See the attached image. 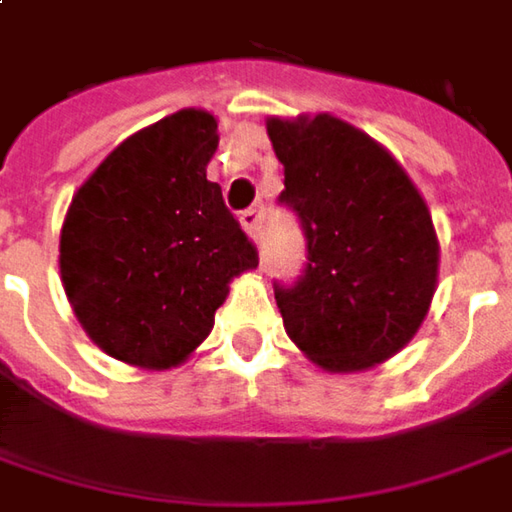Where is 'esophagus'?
<instances>
[{"instance_id": "obj_1", "label": "esophagus", "mask_w": 512, "mask_h": 512, "mask_svg": "<svg viewBox=\"0 0 512 512\" xmlns=\"http://www.w3.org/2000/svg\"><path fill=\"white\" fill-rule=\"evenodd\" d=\"M260 221H263V212H260V209H246V212L240 215V226H243V232L252 240L260 238Z\"/></svg>"}]
</instances>
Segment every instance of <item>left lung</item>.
I'll return each instance as SVG.
<instances>
[{"label": "left lung", "mask_w": 512, "mask_h": 512, "mask_svg": "<svg viewBox=\"0 0 512 512\" xmlns=\"http://www.w3.org/2000/svg\"><path fill=\"white\" fill-rule=\"evenodd\" d=\"M309 263L274 286L283 326L331 374L368 371L414 340L439 277L428 203L397 158L337 115L266 121Z\"/></svg>", "instance_id": "1"}]
</instances>
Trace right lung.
Wrapping results in <instances>:
<instances>
[{
    "mask_svg": "<svg viewBox=\"0 0 512 512\" xmlns=\"http://www.w3.org/2000/svg\"><path fill=\"white\" fill-rule=\"evenodd\" d=\"M218 118L178 110L121 141L76 189L59 240L62 286L115 360L167 371L209 337L252 240L206 178Z\"/></svg>",
    "mask_w": 512,
    "mask_h": 512,
    "instance_id": "1",
    "label": "right lung"
}]
</instances>
